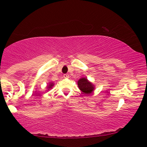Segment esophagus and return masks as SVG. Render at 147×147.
<instances>
[{
	"label": "esophagus",
	"mask_w": 147,
	"mask_h": 147,
	"mask_svg": "<svg viewBox=\"0 0 147 147\" xmlns=\"http://www.w3.org/2000/svg\"><path fill=\"white\" fill-rule=\"evenodd\" d=\"M63 78H69V76L68 75V74H64Z\"/></svg>",
	"instance_id": "obj_1"
}]
</instances>
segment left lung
I'll use <instances>...</instances> for the list:
<instances>
[{
	"label": "left lung",
	"instance_id": "left-lung-1",
	"mask_svg": "<svg viewBox=\"0 0 147 147\" xmlns=\"http://www.w3.org/2000/svg\"><path fill=\"white\" fill-rule=\"evenodd\" d=\"M78 86L79 89L85 94H90L94 92L95 86L90 82L86 78H82L78 81Z\"/></svg>",
	"mask_w": 147,
	"mask_h": 147
}]
</instances>
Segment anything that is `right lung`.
<instances>
[{
    "label": "right lung",
    "mask_w": 147,
    "mask_h": 147,
    "mask_svg": "<svg viewBox=\"0 0 147 147\" xmlns=\"http://www.w3.org/2000/svg\"><path fill=\"white\" fill-rule=\"evenodd\" d=\"M53 86H54V83H53V82H49V84H48L47 86V90H49L50 89H52V88L53 87Z\"/></svg>",
    "instance_id": "right-lung-1"
}]
</instances>
